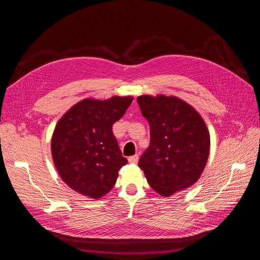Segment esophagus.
I'll use <instances>...</instances> for the list:
<instances>
[{
  "label": "esophagus",
  "mask_w": 260,
  "mask_h": 260,
  "mask_svg": "<svg viewBox=\"0 0 260 260\" xmlns=\"http://www.w3.org/2000/svg\"><path fill=\"white\" fill-rule=\"evenodd\" d=\"M139 160V155H133V156H130L128 158V161L130 164H137Z\"/></svg>",
  "instance_id": "obj_1"
}]
</instances>
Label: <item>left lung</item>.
Segmentation results:
<instances>
[{
    "label": "left lung",
    "instance_id": "left-lung-1",
    "mask_svg": "<svg viewBox=\"0 0 260 260\" xmlns=\"http://www.w3.org/2000/svg\"><path fill=\"white\" fill-rule=\"evenodd\" d=\"M151 127V144L139 160L148 184L165 198L198 182L208 160L210 136L203 117L177 96H138Z\"/></svg>",
    "mask_w": 260,
    "mask_h": 260
}]
</instances>
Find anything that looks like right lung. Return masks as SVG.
Segmentation results:
<instances>
[{"instance_id": "obj_1", "label": "right lung", "mask_w": 260, "mask_h": 260, "mask_svg": "<svg viewBox=\"0 0 260 260\" xmlns=\"http://www.w3.org/2000/svg\"><path fill=\"white\" fill-rule=\"evenodd\" d=\"M132 100L131 95L86 98L57 121L51 141L52 158L61 180L77 193L99 200L115 185L118 171L128 160L112 127Z\"/></svg>"}]
</instances>
